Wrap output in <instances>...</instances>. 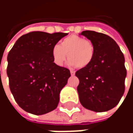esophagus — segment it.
I'll use <instances>...</instances> for the list:
<instances>
[{"label": "esophagus", "instance_id": "34e87169", "mask_svg": "<svg viewBox=\"0 0 133 133\" xmlns=\"http://www.w3.org/2000/svg\"><path fill=\"white\" fill-rule=\"evenodd\" d=\"M75 71H73V70H70V74H71V75L72 76H73V75H75Z\"/></svg>", "mask_w": 133, "mask_h": 133}]
</instances>
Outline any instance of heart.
I'll return each mask as SVG.
<instances>
[{"label":"heart","instance_id":"obj_1","mask_svg":"<svg viewBox=\"0 0 133 133\" xmlns=\"http://www.w3.org/2000/svg\"><path fill=\"white\" fill-rule=\"evenodd\" d=\"M69 58L68 64L79 68L88 67L92 63L95 55V47L92 42L81 36L72 35L62 40L60 45L52 47V55L56 65L62 66Z\"/></svg>","mask_w":133,"mask_h":133}]
</instances>
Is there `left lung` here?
<instances>
[{"mask_svg": "<svg viewBox=\"0 0 133 133\" xmlns=\"http://www.w3.org/2000/svg\"><path fill=\"white\" fill-rule=\"evenodd\" d=\"M81 35L93 43L95 55L88 66L75 72L79 79V100L88 110L108 111L117 105L125 92L124 55L108 35L92 30H84Z\"/></svg>", "mask_w": 133, "mask_h": 133, "instance_id": "1", "label": "left lung"}]
</instances>
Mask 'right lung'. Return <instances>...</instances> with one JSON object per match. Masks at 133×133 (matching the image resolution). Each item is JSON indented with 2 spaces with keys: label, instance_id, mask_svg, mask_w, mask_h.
Returning <instances> with one entry per match:
<instances>
[{
  "label": "right lung",
  "instance_id": "right-lung-1",
  "mask_svg": "<svg viewBox=\"0 0 133 133\" xmlns=\"http://www.w3.org/2000/svg\"><path fill=\"white\" fill-rule=\"evenodd\" d=\"M68 33L33 31L17 40L8 55L7 75L16 103L25 111L43 115L55 110L70 70L54 63L52 47Z\"/></svg>",
  "mask_w": 133,
  "mask_h": 133
}]
</instances>
